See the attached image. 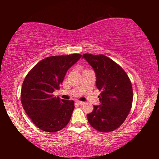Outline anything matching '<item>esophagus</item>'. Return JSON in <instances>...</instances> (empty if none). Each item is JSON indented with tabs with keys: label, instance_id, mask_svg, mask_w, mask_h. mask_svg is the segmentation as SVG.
<instances>
[{
	"label": "esophagus",
	"instance_id": "1",
	"mask_svg": "<svg viewBox=\"0 0 159 159\" xmlns=\"http://www.w3.org/2000/svg\"><path fill=\"white\" fill-rule=\"evenodd\" d=\"M76 104H79V105H83V104H84V102H80V101H76Z\"/></svg>",
	"mask_w": 159,
	"mask_h": 159
}]
</instances>
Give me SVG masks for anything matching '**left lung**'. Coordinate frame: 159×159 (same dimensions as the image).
I'll return each mask as SVG.
<instances>
[{"instance_id":"1","label":"left lung","mask_w":159,"mask_h":159,"mask_svg":"<svg viewBox=\"0 0 159 159\" xmlns=\"http://www.w3.org/2000/svg\"><path fill=\"white\" fill-rule=\"evenodd\" d=\"M96 74L101 104L87 115L90 125L102 133L119 128L130 113L133 93L131 81L123 68L104 55L83 54Z\"/></svg>"}]
</instances>
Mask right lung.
Wrapping results in <instances>:
<instances>
[{
	"label": "right lung",
	"mask_w": 159,
	"mask_h": 159,
	"mask_svg": "<svg viewBox=\"0 0 159 159\" xmlns=\"http://www.w3.org/2000/svg\"><path fill=\"white\" fill-rule=\"evenodd\" d=\"M81 57L80 54H72L46 57L26 76L21 86V104L31 121L41 130L55 133L69 123L74 102L60 99L52 93L60 89L66 71Z\"/></svg>",
	"instance_id": "1"
}]
</instances>
